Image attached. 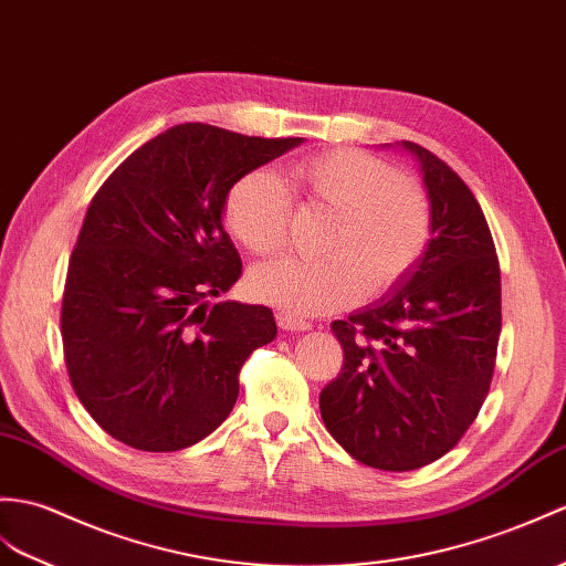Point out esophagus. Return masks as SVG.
<instances>
[{"label":"esophagus","instance_id":"obj_1","mask_svg":"<svg viewBox=\"0 0 566 566\" xmlns=\"http://www.w3.org/2000/svg\"><path fill=\"white\" fill-rule=\"evenodd\" d=\"M277 323H280V327L282 331H298V333H304V331H311V323L308 321H304V318H296V315H289V313H277Z\"/></svg>","mask_w":566,"mask_h":566}]
</instances>
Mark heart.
I'll return each mask as SVG.
<instances>
[{
	"label": "heart",
	"mask_w": 566,
	"mask_h": 566,
	"mask_svg": "<svg viewBox=\"0 0 566 566\" xmlns=\"http://www.w3.org/2000/svg\"><path fill=\"white\" fill-rule=\"evenodd\" d=\"M294 180L337 214L325 239V258H280L251 272V292L292 315L347 306L398 282L424 253L429 202L412 180L369 154L335 149L294 166ZM292 219V195L270 170H253L227 197V223L248 251L277 253Z\"/></svg>",
	"instance_id": "heart-1"
}]
</instances>
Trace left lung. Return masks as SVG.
<instances>
[{"label": "left lung", "mask_w": 566, "mask_h": 566, "mask_svg": "<svg viewBox=\"0 0 566 566\" xmlns=\"http://www.w3.org/2000/svg\"><path fill=\"white\" fill-rule=\"evenodd\" d=\"M429 197L431 239L415 265L374 304L331 327L345 364L321 392V417L369 468L405 472L439 461L488 398L502 277L482 209L453 168L415 142Z\"/></svg>", "instance_id": "left-lung-1"}]
</instances>
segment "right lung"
<instances>
[{
    "mask_svg": "<svg viewBox=\"0 0 566 566\" xmlns=\"http://www.w3.org/2000/svg\"><path fill=\"white\" fill-rule=\"evenodd\" d=\"M186 123L142 144L91 200L70 258L62 343L76 398L133 449L180 451L233 410L268 306L217 301L241 277L223 231L229 190L298 147Z\"/></svg>",
    "mask_w": 566,
    "mask_h": 566,
    "instance_id": "add662e5",
    "label": "right lung"
}]
</instances>
